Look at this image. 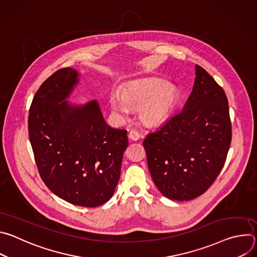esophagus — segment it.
Here are the masks:
<instances>
[{
    "instance_id": "obj_1",
    "label": "esophagus",
    "mask_w": 257,
    "mask_h": 257,
    "mask_svg": "<svg viewBox=\"0 0 257 257\" xmlns=\"http://www.w3.org/2000/svg\"><path fill=\"white\" fill-rule=\"evenodd\" d=\"M128 136H129V139H131L133 141H137L140 138V134L137 131H135V130H131L129 132Z\"/></svg>"
}]
</instances>
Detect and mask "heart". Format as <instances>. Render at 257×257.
Returning <instances> with one entry per match:
<instances>
[{
  "label": "heart",
  "mask_w": 257,
  "mask_h": 257,
  "mask_svg": "<svg viewBox=\"0 0 257 257\" xmlns=\"http://www.w3.org/2000/svg\"><path fill=\"white\" fill-rule=\"evenodd\" d=\"M180 99V90L164 80L150 78L132 81L120 89V96L113 94L108 104L114 112L127 114L129 108L139 111L145 125H157L167 120Z\"/></svg>",
  "instance_id": "1"
}]
</instances>
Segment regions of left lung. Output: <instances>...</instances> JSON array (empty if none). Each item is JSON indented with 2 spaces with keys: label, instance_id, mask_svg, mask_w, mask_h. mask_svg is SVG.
Masks as SVG:
<instances>
[{
  "label": "left lung",
  "instance_id": "obj_1",
  "mask_svg": "<svg viewBox=\"0 0 257 257\" xmlns=\"http://www.w3.org/2000/svg\"><path fill=\"white\" fill-rule=\"evenodd\" d=\"M182 112L143 141L150 173L169 199L203 194L222 171L232 139L228 98L200 66Z\"/></svg>",
  "mask_w": 257,
  "mask_h": 257
}]
</instances>
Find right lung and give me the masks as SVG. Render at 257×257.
<instances>
[{
  "label": "right lung",
  "mask_w": 257,
  "mask_h": 257,
  "mask_svg": "<svg viewBox=\"0 0 257 257\" xmlns=\"http://www.w3.org/2000/svg\"><path fill=\"white\" fill-rule=\"evenodd\" d=\"M78 77L63 68L41 85L29 108L28 134L47 187L72 204L96 207L114 194L128 138L126 130L105 123L95 99L81 105L66 100Z\"/></svg>",
  "instance_id": "add662e5"
}]
</instances>
